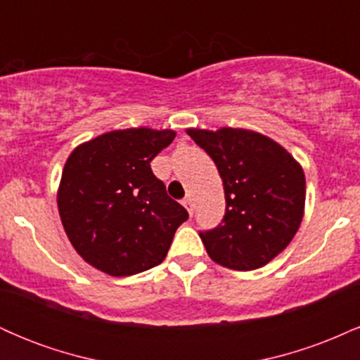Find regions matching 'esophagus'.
<instances>
[{
    "label": "esophagus",
    "instance_id": "1",
    "mask_svg": "<svg viewBox=\"0 0 360 360\" xmlns=\"http://www.w3.org/2000/svg\"><path fill=\"white\" fill-rule=\"evenodd\" d=\"M181 203H183L184 208L188 210V213H189V214H193V200H191V196L184 198V200L181 201Z\"/></svg>",
    "mask_w": 360,
    "mask_h": 360
}]
</instances>
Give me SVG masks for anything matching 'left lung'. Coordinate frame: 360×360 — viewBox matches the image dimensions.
Segmentation results:
<instances>
[{"label":"left lung","instance_id":"obj_1","mask_svg":"<svg viewBox=\"0 0 360 360\" xmlns=\"http://www.w3.org/2000/svg\"><path fill=\"white\" fill-rule=\"evenodd\" d=\"M188 135L217 164L225 189V217L200 232L214 262L254 271L281 254L298 232L304 212L303 169L286 148L243 128H189Z\"/></svg>","mask_w":360,"mask_h":360}]
</instances>
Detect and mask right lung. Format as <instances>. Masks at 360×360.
I'll use <instances>...</instances> for the list:
<instances>
[{"instance_id":"obj_1","label":"right lung","mask_w":360,"mask_h":360,"mask_svg":"<svg viewBox=\"0 0 360 360\" xmlns=\"http://www.w3.org/2000/svg\"><path fill=\"white\" fill-rule=\"evenodd\" d=\"M172 130L127 128L81 143L62 171L57 206L77 254L122 278L159 266L188 212L167 196L152 159Z\"/></svg>"}]
</instances>
